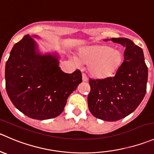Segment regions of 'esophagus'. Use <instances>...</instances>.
Returning a JSON list of instances; mask_svg holds the SVG:
<instances>
[{"label":"esophagus","mask_w":154,"mask_h":154,"mask_svg":"<svg viewBox=\"0 0 154 154\" xmlns=\"http://www.w3.org/2000/svg\"><path fill=\"white\" fill-rule=\"evenodd\" d=\"M82 78H83V82H87L88 81L87 75H86L85 73H83V74H82Z\"/></svg>","instance_id":"1"}]
</instances>
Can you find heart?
Returning a JSON list of instances; mask_svg holds the SVG:
<instances>
[{"label":"heart","instance_id":"1","mask_svg":"<svg viewBox=\"0 0 154 154\" xmlns=\"http://www.w3.org/2000/svg\"><path fill=\"white\" fill-rule=\"evenodd\" d=\"M121 51L107 45H98L82 50L76 62L89 65L91 75L96 79H106L113 75L123 62Z\"/></svg>","mask_w":154,"mask_h":154}]
</instances>
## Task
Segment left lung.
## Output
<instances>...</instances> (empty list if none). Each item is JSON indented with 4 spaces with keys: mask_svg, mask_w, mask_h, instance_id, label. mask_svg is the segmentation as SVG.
<instances>
[{
    "mask_svg": "<svg viewBox=\"0 0 154 154\" xmlns=\"http://www.w3.org/2000/svg\"><path fill=\"white\" fill-rule=\"evenodd\" d=\"M126 48L124 60L114 77L89 79L88 106L94 117L117 121L138 107L147 91L148 70L141 47L128 38H111Z\"/></svg>",
    "mask_w": 154,
    "mask_h": 154,
    "instance_id": "left-lung-1",
    "label": "left lung"
}]
</instances>
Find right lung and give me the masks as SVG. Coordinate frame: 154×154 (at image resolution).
<instances>
[{"label":"right lung","mask_w":154,"mask_h":154,"mask_svg":"<svg viewBox=\"0 0 154 154\" xmlns=\"http://www.w3.org/2000/svg\"><path fill=\"white\" fill-rule=\"evenodd\" d=\"M35 50V42L29 35L13 46L6 63V90L15 107L27 117L55 118L82 82V74L78 69L64 73L56 56H41Z\"/></svg>","instance_id":"add662e5"}]
</instances>
